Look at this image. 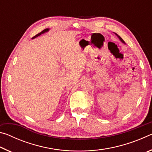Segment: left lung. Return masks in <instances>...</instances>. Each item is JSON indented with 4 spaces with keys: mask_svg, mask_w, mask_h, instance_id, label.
<instances>
[{
    "mask_svg": "<svg viewBox=\"0 0 152 152\" xmlns=\"http://www.w3.org/2000/svg\"><path fill=\"white\" fill-rule=\"evenodd\" d=\"M115 35H116L117 36V37H119V39L121 40V42L122 43H125V42H124V41H123V39H122V38H121V37H120V36H119V35H118L117 34V33H115Z\"/></svg>",
    "mask_w": 152,
    "mask_h": 152,
    "instance_id": "8db88e82",
    "label": "left lung"
}]
</instances>
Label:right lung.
I'll return each instance as SVG.
<instances>
[{"mask_svg": "<svg viewBox=\"0 0 152 152\" xmlns=\"http://www.w3.org/2000/svg\"><path fill=\"white\" fill-rule=\"evenodd\" d=\"M49 31V29H45L44 30H43L42 32H40L39 33H38V34H37L36 35H35L34 37H32V39H34V38H35V37H38V36H39V35H41L42 34H43V33H45V32H48Z\"/></svg>", "mask_w": 152, "mask_h": 152, "instance_id": "right-lung-1", "label": "right lung"}]
</instances>
